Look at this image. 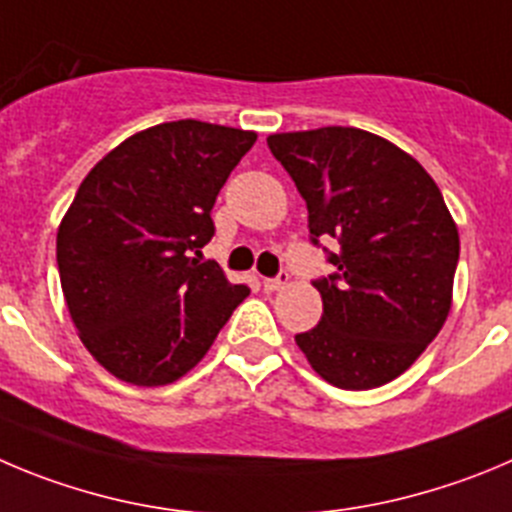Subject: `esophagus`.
<instances>
[{
    "mask_svg": "<svg viewBox=\"0 0 512 512\" xmlns=\"http://www.w3.org/2000/svg\"><path fill=\"white\" fill-rule=\"evenodd\" d=\"M288 280H290L288 270H280L278 275H275V278H265V280H262V288H265L267 293H275V290H283L285 285H288Z\"/></svg>",
    "mask_w": 512,
    "mask_h": 512,
    "instance_id": "obj_1",
    "label": "esophagus"
}]
</instances>
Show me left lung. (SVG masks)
Segmentation results:
<instances>
[{"instance_id": "obj_1", "label": "left lung", "mask_w": 512, "mask_h": 512, "mask_svg": "<svg viewBox=\"0 0 512 512\" xmlns=\"http://www.w3.org/2000/svg\"><path fill=\"white\" fill-rule=\"evenodd\" d=\"M308 207L310 242L336 267L313 280L318 326L295 343L328 384L374 389L409 369L452 305L460 234L442 191L419 161L361 128L272 133Z\"/></svg>"}]
</instances>
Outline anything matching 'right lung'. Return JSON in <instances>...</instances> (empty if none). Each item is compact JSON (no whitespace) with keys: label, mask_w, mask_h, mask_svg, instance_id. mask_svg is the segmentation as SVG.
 <instances>
[{"label":"right lung","mask_w":512,"mask_h":512,"mask_svg":"<svg viewBox=\"0 0 512 512\" xmlns=\"http://www.w3.org/2000/svg\"><path fill=\"white\" fill-rule=\"evenodd\" d=\"M255 141L191 118L161 123L126 138L80 184L57 229V270L80 341L116 379H181L250 295L199 257L219 189Z\"/></svg>","instance_id":"1"}]
</instances>
